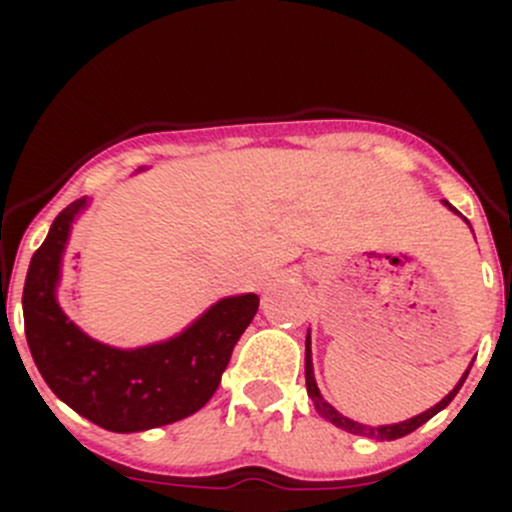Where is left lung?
<instances>
[{
	"label": "left lung",
	"mask_w": 512,
	"mask_h": 512,
	"mask_svg": "<svg viewBox=\"0 0 512 512\" xmlns=\"http://www.w3.org/2000/svg\"><path fill=\"white\" fill-rule=\"evenodd\" d=\"M443 205H448V210H453V213H458V210L453 208V205L448 203V200H443ZM458 215H461V213H458ZM463 220H466V218H463ZM466 223H468V220H466ZM471 366H473V364H471ZM471 366H468V371H471ZM468 371L461 376V381H458V384H456V389H453L451 394L446 396V399H441L436 406H431V409H428V411H423V414L409 418V421L391 423V426H364V423L352 421V418H347V416L339 414V411L334 409V406L329 404V401H324V396L319 394V386H317V381H314L312 342H309V334H307V352H304V376H307V394H309V399L314 401V409H317L319 414L327 418L329 423H334V426H337V428H344V431L356 433V436L376 438V441H396V438H401V436H409L411 431H416L418 426H423V423H426L428 418H433V416L438 414V411L446 409V406L453 401V396L458 394V389H461V386H463V381H466Z\"/></svg>",
	"instance_id": "left-lung-1"
}]
</instances>
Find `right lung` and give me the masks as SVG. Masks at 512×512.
I'll list each match as a JSON object with an SVG mask.
<instances>
[{
	"instance_id": "right-lung-1",
	"label": "right lung",
	"mask_w": 512,
	"mask_h": 512,
	"mask_svg": "<svg viewBox=\"0 0 512 512\" xmlns=\"http://www.w3.org/2000/svg\"><path fill=\"white\" fill-rule=\"evenodd\" d=\"M86 205L81 198L61 210L29 262L22 307L36 369L66 406L106 431H148L195 414L218 389L260 297L220 299L168 342L138 349L96 342L56 302L71 223Z\"/></svg>"
}]
</instances>
